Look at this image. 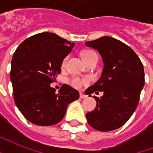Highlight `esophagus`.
I'll return each mask as SVG.
<instances>
[{"mask_svg":"<svg viewBox=\"0 0 153 153\" xmlns=\"http://www.w3.org/2000/svg\"><path fill=\"white\" fill-rule=\"evenodd\" d=\"M79 97H80V98H82V99H83V98H87V96H86V94H82V93L79 94Z\"/></svg>","mask_w":153,"mask_h":153,"instance_id":"1","label":"esophagus"}]
</instances>
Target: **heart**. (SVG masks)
Here are the masks:
<instances>
[{"mask_svg":"<svg viewBox=\"0 0 153 153\" xmlns=\"http://www.w3.org/2000/svg\"><path fill=\"white\" fill-rule=\"evenodd\" d=\"M94 55H97L95 52H94L92 51H86L83 53V59L84 60H86L90 59L91 57L94 56ZM66 59H64L63 62H62V65L65 64V62H66ZM89 82L88 79H82L80 78H78V77H74L71 79L70 81V83L72 86H74L75 88H80L83 84H86Z\"/></svg>","mask_w":153,"mask_h":153,"instance_id":"obj_1","label":"heart"}]
</instances>
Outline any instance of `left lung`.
Segmentation results:
<instances>
[{
  "mask_svg": "<svg viewBox=\"0 0 153 153\" xmlns=\"http://www.w3.org/2000/svg\"><path fill=\"white\" fill-rule=\"evenodd\" d=\"M86 46L97 50L104 63L100 79L86 90L89 97L103 92L100 98L94 96L97 105L86 114L87 122L96 130H114L130 118L137 106L145 85L144 67L130 47L110 36L86 42Z\"/></svg>",
  "mask_w": 153,
  "mask_h": 153,
  "instance_id": "left-lung-1",
  "label": "left lung"
}]
</instances>
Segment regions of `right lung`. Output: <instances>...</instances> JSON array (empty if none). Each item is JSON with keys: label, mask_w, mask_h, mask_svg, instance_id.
I'll use <instances>...</instances> for the list:
<instances>
[{"label": "right lung", "mask_w": 153, "mask_h": 153, "mask_svg": "<svg viewBox=\"0 0 153 153\" xmlns=\"http://www.w3.org/2000/svg\"><path fill=\"white\" fill-rule=\"evenodd\" d=\"M74 46L55 33L42 32L25 39L13 54L10 79L14 101L30 122L41 126L59 123L67 105L79 98L78 91L67 84L58 93L50 86Z\"/></svg>", "instance_id": "right-lung-1"}]
</instances>
